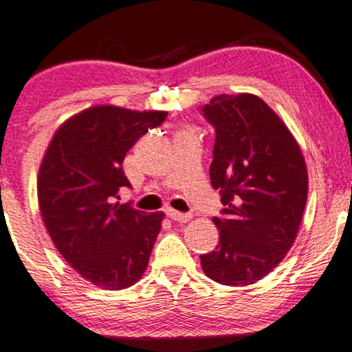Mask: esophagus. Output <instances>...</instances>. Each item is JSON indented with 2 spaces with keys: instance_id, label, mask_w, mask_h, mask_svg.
Segmentation results:
<instances>
[{
  "instance_id": "34e87169",
  "label": "esophagus",
  "mask_w": 352,
  "mask_h": 352,
  "mask_svg": "<svg viewBox=\"0 0 352 352\" xmlns=\"http://www.w3.org/2000/svg\"><path fill=\"white\" fill-rule=\"evenodd\" d=\"M166 216L168 218H171L173 221H176V223H187V221H190L192 216L190 214H184V213H179V211L176 210H166Z\"/></svg>"
}]
</instances>
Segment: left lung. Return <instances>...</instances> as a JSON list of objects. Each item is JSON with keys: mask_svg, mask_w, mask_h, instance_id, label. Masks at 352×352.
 I'll return each mask as SVG.
<instances>
[{"mask_svg": "<svg viewBox=\"0 0 352 352\" xmlns=\"http://www.w3.org/2000/svg\"><path fill=\"white\" fill-rule=\"evenodd\" d=\"M216 141L210 179L224 218L219 245L201 254L205 276L221 285L261 280L295 242L307 200L305 157L283 120L258 96H214L204 107Z\"/></svg>", "mask_w": 352, "mask_h": 352, "instance_id": "8db88e82", "label": "left lung"}]
</instances>
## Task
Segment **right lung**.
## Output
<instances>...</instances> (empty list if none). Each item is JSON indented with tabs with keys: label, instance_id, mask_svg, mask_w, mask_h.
<instances>
[{
	"label": "right lung",
	"instance_id": "obj_1",
	"mask_svg": "<svg viewBox=\"0 0 352 352\" xmlns=\"http://www.w3.org/2000/svg\"><path fill=\"white\" fill-rule=\"evenodd\" d=\"M166 115L91 105L56 129L40 163L38 206L52 243L104 290H123L144 276L162 229V211L147 214L114 200L131 186L122 168L126 152Z\"/></svg>",
	"mask_w": 352,
	"mask_h": 352
}]
</instances>
